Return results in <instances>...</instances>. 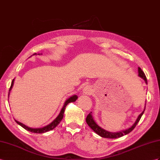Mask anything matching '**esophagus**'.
I'll list each match as a JSON object with an SVG mask.
<instances>
[{
  "instance_id": "34e87169",
  "label": "esophagus",
  "mask_w": 160,
  "mask_h": 160,
  "mask_svg": "<svg viewBox=\"0 0 160 160\" xmlns=\"http://www.w3.org/2000/svg\"><path fill=\"white\" fill-rule=\"evenodd\" d=\"M83 92L85 95H91V94L92 93V90L89 87H86L84 89Z\"/></svg>"
}]
</instances>
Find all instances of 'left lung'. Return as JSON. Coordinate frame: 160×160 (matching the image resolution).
<instances>
[{
    "label": "left lung",
    "mask_w": 160,
    "mask_h": 160,
    "mask_svg": "<svg viewBox=\"0 0 160 160\" xmlns=\"http://www.w3.org/2000/svg\"><path fill=\"white\" fill-rule=\"evenodd\" d=\"M138 76L141 78H142L145 81L146 84H147V77L145 74V73L143 72V71L142 70L141 68H138ZM145 109H144V111H143L140 114V115L138 116L136 122H135L134 124L132 126H131L130 128H129L128 129H126L125 130L120 131V132H108V131H107V130L101 128L100 126H99L96 124L95 120H93V118H92V114H91L92 112L89 113L87 118H86V122H87V124L90 126V128H91L94 131V132H95L98 135H99V136H101V137L108 138H117L123 137L124 135H126L127 134L130 133L131 131H132L135 128V127H136L137 124H138V122H139V120H140V119L141 118L143 113H144Z\"/></svg>",
    "instance_id": "left-lung-1"
}]
</instances>
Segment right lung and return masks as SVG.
<instances>
[{
    "label": "right lung",
    "instance_id": "1",
    "mask_svg": "<svg viewBox=\"0 0 160 160\" xmlns=\"http://www.w3.org/2000/svg\"><path fill=\"white\" fill-rule=\"evenodd\" d=\"M36 55V53H34V54H33V55ZM38 55H40V54H38ZM13 82H14V79H13V80H12L11 87H10V88H9V91L11 90L12 87H13ZM77 99H78V97H77L76 95H73V96L71 97L70 98H69V99H68L65 102V104H64V105H63V108L61 109V111L60 113L59 114V116L56 118V119H55L54 121H52V122L51 123V124H49L48 125L43 127V128H30V127H28L27 126L24 125L23 124H22V123L19 122H18V121H17V120H15V121L16 122H17L19 125L22 126L24 129H26V130H28V131H30V132H34V133H44V132H47V131H49V130H52V129H54V128H55V127L59 124L60 122H61V120H62L63 118V113H64V112H65V107H66L67 105H68V103H72V102L76 101Z\"/></svg>",
    "mask_w": 160,
    "mask_h": 160
}]
</instances>
